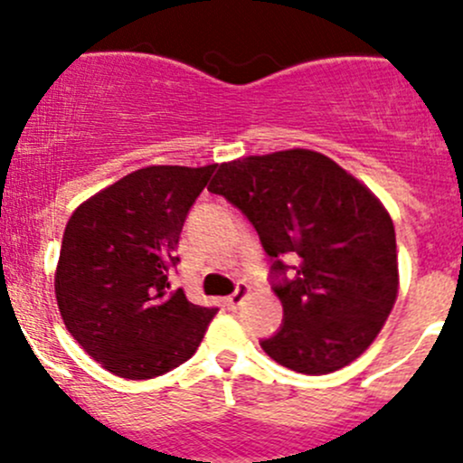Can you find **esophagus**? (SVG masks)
<instances>
[{
  "label": "esophagus",
  "instance_id": "1",
  "mask_svg": "<svg viewBox=\"0 0 463 463\" xmlns=\"http://www.w3.org/2000/svg\"><path fill=\"white\" fill-rule=\"evenodd\" d=\"M249 293H250V287H249V284H246V282H240V284H237L235 291H232L231 296L226 298V307H228V309H240V307L244 305L246 298H249Z\"/></svg>",
  "mask_w": 463,
  "mask_h": 463
}]
</instances>
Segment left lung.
I'll use <instances>...</instances> for the list:
<instances>
[{
    "mask_svg": "<svg viewBox=\"0 0 463 463\" xmlns=\"http://www.w3.org/2000/svg\"><path fill=\"white\" fill-rule=\"evenodd\" d=\"M208 190L246 214L273 260L284 322L261 349L314 376L356 361L399 293L394 223L383 203L329 156L300 147L222 163Z\"/></svg>",
    "mask_w": 463,
    "mask_h": 463,
    "instance_id": "left-lung-1",
    "label": "left lung"
}]
</instances>
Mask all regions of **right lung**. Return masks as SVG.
Listing matches in <instances>:
<instances>
[{
  "instance_id": "add662e5",
  "label": "right lung",
  "mask_w": 463,
  "mask_h": 463,
  "mask_svg": "<svg viewBox=\"0 0 463 463\" xmlns=\"http://www.w3.org/2000/svg\"><path fill=\"white\" fill-rule=\"evenodd\" d=\"M214 167H143L78 205L64 228L60 316L111 374L145 381L175 370L197 352L217 314L167 282L188 210Z\"/></svg>"
}]
</instances>
